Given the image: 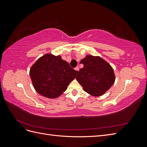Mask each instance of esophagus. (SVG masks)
<instances>
[{
  "mask_svg": "<svg viewBox=\"0 0 147 147\" xmlns=\"http://www.w3.org/2000/svg\"><path fill=\"white\" fill-rule=\"evenodd\" d=\"M75 70H77V71H79V67H76L75 68Z\"/></svg>",
  "mask_w": 147,
  "mask_h": 147,
  "instance_id": "esophagus-1",
  "label": "esophagus"
}]
</instances>
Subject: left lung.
Returning a JSON list of instances; mask_svg holds the SVG:
<instances>
[{
	"label": "left lung",
	"mask_w": 147,
	"mask_h": 147,
	"mask_svg": "<svg viewBox=\"0 0 147 147\" xmlns=\"http://www.w3.org/2000/svg\"><path fill=\"white\" fill-rule=\"evenodd\" d=\"M80 63L84 66L80 69L76 79L88 94L102 96L113 85L115 80L113 69L101 57L87 55Z\"/></svg>",
	"instance_id": "obj_1"
}]
</instances>
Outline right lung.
<instances>
[{
    "label": "right lung",
    "mask_w": 147,
    "mask_h": 147,
    "mask_svg": "<svg viewBox=\"0 0 147 147\" xmlns=\"http://www.w3.org/2000/svg\"><path fill=\"white\" fill-rule=\"evenodd\" d=\"M78 72L70 67L67 62L62 59L61 56L46 54L32 65L29 74L38 94L55 99L67 90Z\"/></svg>",
    "instance_id": "1"
}]
</instances>
